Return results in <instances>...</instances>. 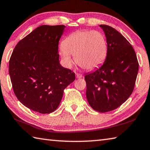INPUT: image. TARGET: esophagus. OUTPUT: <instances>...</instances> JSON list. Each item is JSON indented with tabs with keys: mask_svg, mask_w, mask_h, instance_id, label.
<instances>
[{
	"mask_svg": "<svg viewBox=\"0 0 150 150\" xmlns=\"http://www.w3.org/2000/svg\"><path fill=\"white\" fill-rule=\"evenodd\" d=\"M83 77V75L81 74H79V73H76V77L77 79H80Z\"/></svg>",
	"mask_w": 150,
	"mask_h": 150,
	"instance_id": "esophagus-1",
	"label": "esophagus"
}]
</instances>
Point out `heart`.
I'll use <instances>...</instances> for the list:
<instances>
[{
  "label": "heart",
  "instance_id": "b5f03b06",
  "mask_svg": "<svg viewBox=\"0 0 150 150\" xmlns=\"http://www.w3.org/2000/svg\"><path fill=\"white\" fill-rule=\"evenodd\" d=\"M107 42L102 32L96 30H78L66 38L59 50V54L66 67L73 63L71 55L77 64L87 70L98 67L107 55Z\"/></svg>",
  "mask_w": 150,
  "mask_h": 150
}]
</instances>
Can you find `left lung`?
I'll use <instances>...</instances> for the list:
<instances>
[{
	"label": "left lung",
	"instance_id": "obj_1",
	"mask_svg": "<svg viewBox=\"0 0 150 150\" xmlns=\"http://www.w3.org/2000/svg\"><path fill=\"white\" fill-rule=\"evenodd\" d=\"M107 42L105 62L85 76L86 96L94 110L106 112L117 108L132 93L139 64L135 51L117 30L101 24Z\"/></svg>",
	"mask_w": 150,
	"mask_h": 150
}]
</instances>
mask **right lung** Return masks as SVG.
<instances>
[{
	"mask_svg": "<svg viewBox=\"0 0 150 150\" xmlns=\"http://www.w3.org/2000/svg\"><path fill=\"white\" fill-rule=\"evenodd\" d=\"M63 25L38 27L18 43L9 61V75L20 102L35 112L57 109L75 73L60 65L58 45Z\"/></svg>",
	"mask_w": 150,
	"mask_h": 150,
	"instance_id": "add662e5",
	"label": "right lung"
}]
</instances>
